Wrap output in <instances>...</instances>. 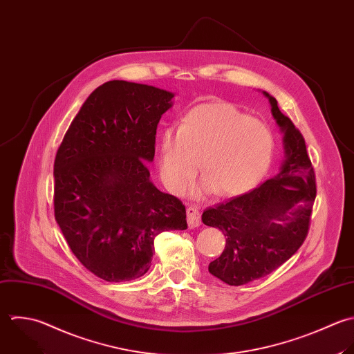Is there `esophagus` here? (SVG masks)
Wrapping results in <instances>:
<instances>
[{
    "mask_svg": "<svg viewBox=\"0 0 354 354\" xmlns=\"http://www.w3.org/2000/svg\"><path fill=\"white\" fill-rule=\"evenodd\" d=\"M186 212H187V223H189V227H197V226H200V223H201V215H200V211L197 209V208H194V207H189L187 209H186Z\"/></svg>",
    "mask_w": 354,
    "mask_h": 354,
    "instance_id": "34e87169",
    "label": "esophagus"
}]
</instances>
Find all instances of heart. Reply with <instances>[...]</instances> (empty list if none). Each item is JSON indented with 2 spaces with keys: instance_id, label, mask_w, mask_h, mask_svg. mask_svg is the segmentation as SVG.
<instances>
[{
  "instance_id": "b5f03b06",
  "label": "heart",
  "mask_w": 354,
  "mask_h": 354,
  "mask_svg": "<svg viewBox=\"0 0 354 354\" xmlns=\"http://www.w3.org/2000/svg\"><path fill=\"white\" fill-rule=\"evenodd\" d=\"M273 149V135L262 121L227 102H205L190 109L178 129L161 133L160 176L178 193L192 182L200 161L204 187L218 197H236L263 178Z\"/></svg>"
}]
</instances>
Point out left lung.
<instances>
[{
  "instance_id": "left-lung-1",
  "label": "left lung",
  "mask_w": 354,
  "mask_h": 354,
  "mask_svg": "<svg viewBox=\"0 0 354 354\" xmlns=\"http://www.w3.org/2000/svg\"><path fill=\"white\" fill-rule=\"evenodd\" d=\"M284 132L281 172L261 186L203 212V223L222 230L225 251L209 263V273L229 286H243L270 274L305 243L317 194L316 174L305 138L265 92Z\"/></svg>"
}]
</instances>
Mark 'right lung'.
<instances>
[{"instance_id": "1", "label": "right lung", "mask_w": 354, "mask_h": 354, "mask_svg": "<svg viewBox=\"0 0 354 354\" xmlns=\"http://www.w3.org/2000/svg\"><path fill=\"white\" fill-rule=\"evenodd\" d=\"M174 93L113 80L71 121L55 157V219L75 258L109 283L142 277L156 237L186 230V208L150 182L156 132Z\"/></svg>"}]
</instances>
